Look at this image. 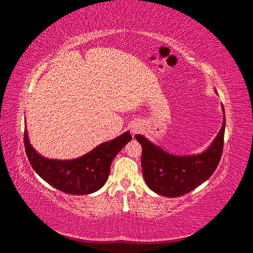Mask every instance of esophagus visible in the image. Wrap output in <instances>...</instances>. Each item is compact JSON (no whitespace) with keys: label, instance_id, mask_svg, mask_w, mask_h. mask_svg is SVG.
<instances>
[{"label":"esophagus","instance_id":"1","mask_svg":"<svg viewBox=\"0 0 253 253\" xmlns=\"http://www.w3.org/2000/svg\"><path fill=\"white\" fill-rule=\"evenodd\" d=\"M142 128V126L139 124V122H135V124H133V126H131V132L133 135H136L138 134Z\"/></svg>","mask_w":253,"mask_h":253}]
</instances>
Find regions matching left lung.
I'll return each mask as SVG.
<instances>
[{"instance_id":"1","label":"left lung","mask_w":253,"mask_h":253,"mask_svg":"<svg viewBox=\"0 0 253 253\" xmlns=\"http://www.w3.org/2000/svg\"><path fill=\"white\" fill-rule=\"evenodd\" d=\"M214 91L217 94L216 89ZM223 111V124L210 145L197 154L175 155L150 141L143 135H136L142 147V175L148 187L159 195L178 197L202 185L215 171L224 145L226 117Z\"/></svg>"}]
</instances>
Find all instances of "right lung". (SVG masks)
<instances>
[{
    "mask_svg": "<svg viewBox=\"0 0 253 253\" xmlns=\"http://www.w3.org/2000/svg\"><path fill=\"white\" fill-rule=\"evenodd\" d=\"M131 139L126 131L80 157L62 160L41 155L30 143L26 126L24 132L25 151L36 173L53 188L73 195L90 194L102 188L110 175L113 159Z\"/></svg>",
    "mask_w": 253,
    "mask_h": 253,
    "instance_id": "1",
    "label": "right lung"
}]
</instances>
